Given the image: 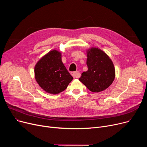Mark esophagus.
Returning a JSON list of instances; mask_svg holds the SVG:
<instances>
[{
	"instance_id": "obj_1",
	"label": "esophagus",
	"mask_w": 147,
	"mask_h": 147,
	"mask_svg": "<svg viewBox=\"0 0 147 147\" xmlns=\"http://www.w3.org/2000/svg\"><path fill=\"white\" fill-rule=\"evenodd\" d=\"M71 75L73 76V77L74 78H79V77L80 76V74L79 73V71H74L71 73Z\"/></svg>"
}]
</instances>
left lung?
<instances>
[{
    "mask_svg": "<svg viewBox=\"0 0 147 147\" xmlns=\"http://www.w3.org/2000/svg\"><path fill=\"white\" fill-rule=\"evenodd\" d=\"M88 69L84 71L79 80L91 92L105 90L113 83L115 70L112 60L101 49L92 47L86 49Z\"/></svg>",
    "mask_w": 147,
    "mask_h": 147,
    "instance_id": "8db88e82",
    "label": "left lung"
}]
</instances>
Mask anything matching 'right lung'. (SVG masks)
Masks as SVG:
<instances>
[{
	"mask_svg": "<svg viewBox=\"0 0 147 147\" xmlns=\"http://www.w3.org/2000/svg\"><path fill=\"white\" fill-rule=\"evenodd\" d=\"M61 52L53 49L38 60L34 67V78L46 92L57 95L67 88L73 78L62 62Z\"/></svg>",
	"mask_w": 147,
	"mask_h": 147,
	"instance_id": "1",
	"label": "right lung"
}]
</instances>
